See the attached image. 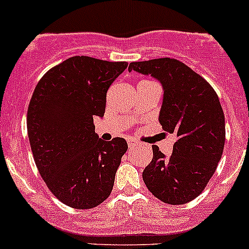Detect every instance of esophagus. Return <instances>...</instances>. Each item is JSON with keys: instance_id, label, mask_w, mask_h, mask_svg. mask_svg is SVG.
<instances>
[{"instance_id": "esophagus-1", "label": "esophagus", "mask_w": 249, "mask_h": 249, "mask_svg": "<svg viewBox=\"0 0 249 249\" xmlns=\"http://www.w3.org/2000/svg\"><path fill=\"white\" fill-rule=\"evenodd\" d=\"M127 143H128L129 147H135V146H138L140 142L136 140H132V138H128V140H127Z\"/></svg>"}]
</instances>
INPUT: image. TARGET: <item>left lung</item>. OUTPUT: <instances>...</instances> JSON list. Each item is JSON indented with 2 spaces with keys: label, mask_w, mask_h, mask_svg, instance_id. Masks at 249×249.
Segmentation results:
<instances>
[{
  "label": "left lung",
  "mask_w": 249,
  "mask_h": 249,
  "mask_svg": "<svg viewBox=\"0 0 249 249\" xmlns=\"http://www.w3.org/2000/svg\"><path fill=\"white\" fill-rule=\"evenodd\" d=\"M132 70L160 81L163 101L158 120L164 131L177 136L171 157L152 146L153 158L142 173L144 183L164 203H187L201 195L223 153L226 127L218 96L178 59L132 62Z\"/></svg>",
  "instance_id": "left-lung-1"
}]
</instances>
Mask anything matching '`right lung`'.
<instances>
[{
    "instance_id": "obj_1",
    "label": "right lung",
    "mask_w": 249,
    "mask_h": 249,
    "mask_svg": "<svg viewBox=\"0 0 249 249\" xmlns=\"http://www.w3.org/2000/svg\"><path fill=\"white\" fill-rule=\"evenodd\" d=\"M127 62L74 56L39 80L27 111L35 163L50 191L62 203L89 210L112 192L126 153L124 138L101 140L93 118L103 117L109 86Z\"/></svg>"
}]
</instances>
